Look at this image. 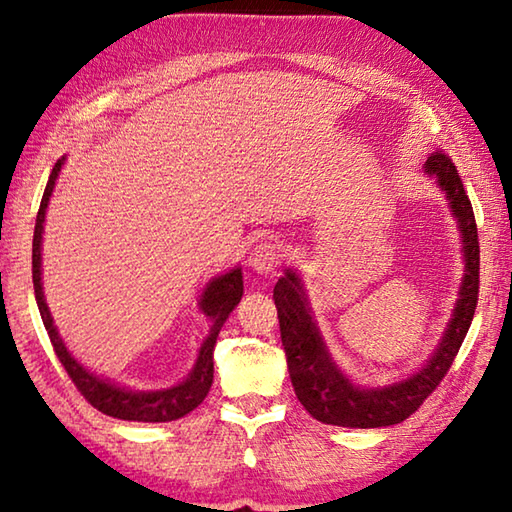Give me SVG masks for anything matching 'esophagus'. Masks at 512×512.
I'll return each mask as SVG.
<instances>
[{"mask_svg": "<svg viewBox=\"0 0 512 512\" xmlns=\"http://www.w3.org/2000/svg\"><path fill=\"white\" fill-rule=\"evenodd\" d=\"M280 262H282L280 248L271 244V241H266V244H259L253 250V253H250V259H248L250 268H253L255 273H262V275L273 273L275 268L280 266Z\"/></svg>", "mask_w": 512, "mask_h": 512, "instance_id": "obj_1", "label": "esophagus"}]
</instances>
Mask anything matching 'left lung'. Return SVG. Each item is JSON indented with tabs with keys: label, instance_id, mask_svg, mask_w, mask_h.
Here are the masks:
<instances>
[{
	"label": "left lung",
	"instance_id": "8db88e82",
	"mask_svg": "<svg viewBox=\"0 0 512 512\" xmlns=\"http://www.w3.org/2000/svg\"><path fill=\"white\" fill-rule=\"evenodd\" d=\"M422 169L447 198L449 212L461 232V253L465 262L452 318L422 368L386 386L354 384L334 361L320 334L300 273L287 268L273 289L293 391L300 404L325 424L375 429L406 420L436 391L440 379L452 368V361L470 329L476 300H479V235H476L472 203L465 194L454 162L445 153H433Z\"/></svg>",
	"mask_w": 512,
	"mask_h": 512
}]
</instances>
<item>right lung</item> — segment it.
I'll use <instances>...</instances> for the list:
<instances>
[{
    "instance_id": "obj_1",
    "label": "right lung",
    "mask_w": 512,
    "mask_h": 512,
    "mask_svg": "<svg viewBox=\"0 0 512 512\" xmlns=\"http://www.w3.org/2000/svg\"><path fill=\"white\" fill-rule=\"evenodd\" d=\"M65 158H60L54 169H51L49 183L42 194V203L36 219V230H33V289H36V302L42 316V323L51 339V345L58 354L60 363H63L67 375L79 388L81 395L88 400L94 409L110 415V418L131 420V422H171L194 411L201 404L207 393H210L212 379H214V345L219 339V332L228 316L239 305L241 296H244V275H241V266H235L228 273H221L212 277L205 284L198 300V309L203 311L210 320V329L207 336L198 348L196 361L189 375L173 384L169 388H153V391H135V388L115 384V381L103 379L94 375L81 361L74 359V354L67 350L65 341L60 339L58 327L51 318V311L45 300V289H42V232H45V214L49 207V198L54 194L58 173L63 169Z\"/></svg>"
}]
</instances>
